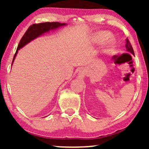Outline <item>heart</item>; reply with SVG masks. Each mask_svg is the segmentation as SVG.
I'll return each instance as SVG.
<instances>
[{
    "label": "heart",
    "instance_id": "b5f03b06",
    "mask_svg": "<svg viewBox=\"0 0 149 149\" xmlns=\"http://www.w3.org/2000/svg\"><path fill=\"white\" fill-rule=\"evenodd\" d=\"M109 32L106 31H100L97 32L93 36V41L95 43H99L104 40L103 45V49L107 51L113 46L114 43H115V38L113 36H109Z\"/></svg>",
    "mask_w": 149,
    "mask_h": 149
}]
</instances>
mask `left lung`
<instances>
[{
    "mask_svg": "<svg viewBox=\"0 0 149 149\" xmlns=\"http://www.w3.org/2000/svg\"><path fill=\"white\" fill-rule=\"evenodd\" d=\"M125 40H126V41H125V42H126V44H125L126 49H127L128 52L131 53L132 54H133L134 56V52L133 48H132V46L131 45V43H130L129 40H128L127 38H126Z\"/></svg>",
    "mask_w": 149,
    "mask_h": 149,
    "instance_id": "left-lung-1",
    "label": "left lung"
}]
</instances>
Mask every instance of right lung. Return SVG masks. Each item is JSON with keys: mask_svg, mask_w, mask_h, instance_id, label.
I'll list each match as a JSON object with an SVG mask.
<instances>
[{"mask_svg": "<svg viewBox=\"0 0 149 149\" xmlns=\"http://www.w3.org/2000/svg\"><path fill=\"white\" fill-rule=\"evenodd\" d=\"M67 24L66 23H60V22H45V23L40 24H35L33 25L30 26L29 28L24 34V35L22 36V39L20 40L19 43L18 45L17 49L16 50L15 56L13 57V62H12L11 66L13 64L14 60H15V57L17 56L18 51L20 49L24 47L26 45L29 43L32 40L35 39V38L39 37L42 34L47 32H49L52 30H56L60 27L66 26Z\"/></svg>", "mask_w": 149, "mask_h": 149, "instance_id": "1", "label": "right lung"}]
</instances>
